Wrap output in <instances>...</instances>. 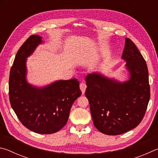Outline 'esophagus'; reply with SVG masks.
<instances>
[{
    "label": "esophagus",
    "instance_id": "1",
    "mask_svg": "<svg viewBox=\"0 0 158 158\" xmlns=\"http://www.w3.org/2000/svg\"><path fill=\"white\" fill-rule=\"evenodd\" d=\"M80 88H81V90L82 93V94H84L85 92V89H86L87 88V85L85 83H81V85H80Z\"/></svg>",
    "mask_w": 158,
    "mask_h": 158
}]
</instances>
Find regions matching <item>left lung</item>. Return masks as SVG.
<instances>
[{"mask_svg":"<svg viewBox=\"0 0 158 158\" xmlns=\"http://www.w3.org/2000/svg\"><path fill=\"white\" fill-rule=\"evenodd\" d=\"M129 80L123 82L93 73L86 77L85 96L94 126L102 133L121 135L139 125L150 99L146 61L135 44L126 38L122 57Z\"/></svg>","mask_w":158,"mask_h":158,"instance_id":"left-lung-1","label":"left lung"}]
</instances>
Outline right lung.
I'll list each match as a JSON object with an SVG mask.
<instances>
[{
	"label": "right lung",
	"instance_id": "obj_1",
	"mask_svg": "<svg viewBox=\"0 0 158 158\" xmlns=\"http://www.w3.org/2000/svg\"><path fill=\"white\" fill-rule=\"evenodd\" d=\"M42 42L41 37L32 35L19 49L10 73L9 97L25 127L36 133L52 134L66 125L72 105L82 93L76 78L55 81L44 87L27 82V57Z\"/></svg>",
	"mask_w": 158,
	"mask_h": 158
}]
</instances>
